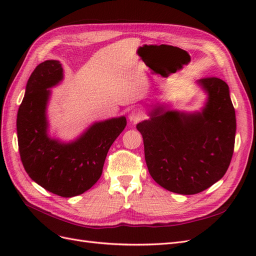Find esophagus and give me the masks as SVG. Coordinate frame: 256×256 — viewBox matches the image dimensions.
I'll use <instances>...</instances> for the list:
<instances>
[{"mask_svg":"<svg viewBox=\"0 0 256 256\" xmlns=\"http://www.w3.org/2000/svg\"><path fill=\"white\" fill-rule=\"evenodd\" d=\"M144 118V113L140 109H134L129 114V120L131 122H138Z\"/></svg>","mask_w":256,"mask_h":256,"instance_id":"obj_1","label":"esophagus"}]
</instances>
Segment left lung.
Wrapping results in <instances>:
<instances>
[{"label":"left lung","instance_id":"left-lung-1","mask_svg":"<svg viewBox=\"0 0 256 256\" xmlns=\"http://www.w3.org/2000/svg\"><path fill=\"white\" fill-rule=\"evenodd\" d=\"M207 95L198 112L156 104L138 122L152 180L178 194H196L220 180L233 156L236 115L228 85L219 78L196 81Z\"/></svg>","mask_w":256,"mask_h":256}]
</instances>
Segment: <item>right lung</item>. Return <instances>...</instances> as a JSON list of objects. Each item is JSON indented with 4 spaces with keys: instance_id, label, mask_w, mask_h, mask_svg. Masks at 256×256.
<instances>
[{
    "instance_id": "1",
    "label": "right lung",
    "mask_w": 256,
    "mask_h": 256,
    "mask_svg": "<svg viewBox=\"0 0 256 256\" xmlns=\"http://www.w3.org/2000/svg\"><path fill=\"white\" fill-rule=\"evenodd\" d=\"M64 78L58 60L38 65L26 83L17 114L22 164L32 180L54 194L72 198L90 189L102 174L106 154L127 120L125 116L95 122L70 142L49 134L47 106L51 88Z\"/></svg>"
}]
</instances>
